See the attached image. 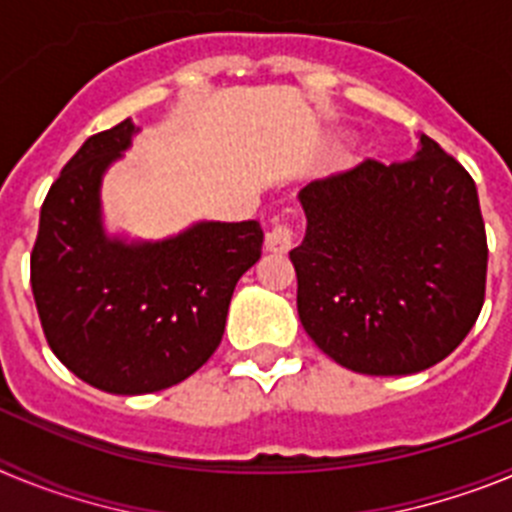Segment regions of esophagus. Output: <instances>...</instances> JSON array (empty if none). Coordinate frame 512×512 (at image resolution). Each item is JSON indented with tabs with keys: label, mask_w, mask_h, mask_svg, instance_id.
<instances>
[{
	"label": "esophagus",
	"mask_w": 512,
	"mask_h": 512,
	"mask_svg": "<svg viewBox=\"0 0 512 512\" xmlns=\"http://www.w3.org/2000/svg\"><path fill=\"white\" fill-rule=\"evenodd\" d=\"M295 243V228L287 220H277L266 233V251L271 253H287Z\"/></svg>",
	"instance_id": "1"
}]
</instances>
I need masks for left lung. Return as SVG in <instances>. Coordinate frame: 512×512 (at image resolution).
Listing matches in <instances>:
<instances>
[{
	"instance_id": "left-lung-1",
	"label": "left lung",
	"mask_w": 512,
	"mask_h": 512,
	"mask_svg": "<svg viewBox=\"0 0 512 512\" xmlns=\"http://www.w3.org/2000/svg\"><path fill=\"white\" fill-rule=\"evenodd\" d=\"M300 202L297 312L323 354L400 377L467 338L485 305V220L474 179L436 140L420 135L408 161L364 158L310 182Z\"/></svg>"
}]
</instances>
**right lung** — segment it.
I'll return each instance as SVG.
<instances>
[{
    "label": "right lung",
    "instance_id": "add662e5",
    "mask_svg": "<svg viewBox=\"0 0 512 512\" xmlns=\"http://www.w3.org/2000/svg\"><path fill=\"white\" fill-rule=\"evenodd\" d=\"M133 122L87 138L40 207L30 284L45 341L69 372L112 395H146L192 377L223 341L238 279L264 230L197 223L161 243L110 241L99 220L104 169Z\"/></svg>",
    "mask_w": 512,
    "mask_h": 512
}]
</instances>
